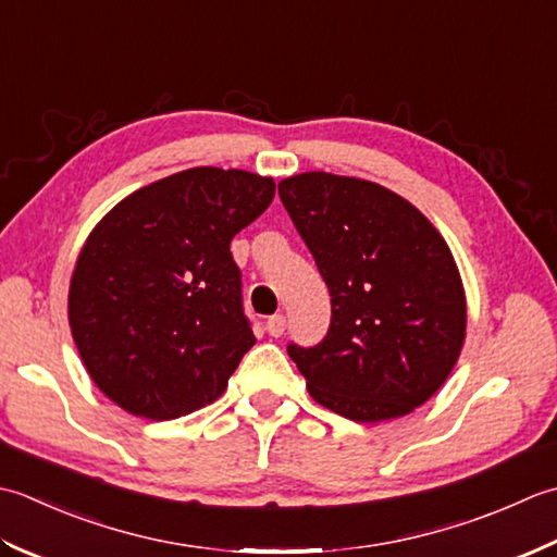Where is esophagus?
<instances>
[{"label":"esophagus","mask_w":557,"mask_h":557,"mask_svg":"<svg viewBox=\"0 0 557 557\" xmlns=\"http://www.w3.org/2000/svg\"><path fill=\"white\" fill-rule=\"evenodd\" d=\"M267 332H269V336H281L283 332H286V317L271 314L267 320Z\"/></svg>","instance_id":"esophagus-1"}]
</instances>
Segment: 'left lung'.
I'll return each mask as SVG.
<instances>
[{
    "label": "left lung",
    "instance_id": "1",
    "mask_svg": "<svg viewBox=\"0 0 557 557\" xmlns=\"http://www.w3.org/2000/svg\"><path fill=\"white\" fill-rule=\"evenodd\" d=\"M278 195L332 295L322 342L288 344L312 399L356 423L411 413L445 384L467 336L445 237L368 180L302 173L281 180Z\"/></svg>",
    "mask_w": 557,
    "mask_h": 557
}]
</instances>
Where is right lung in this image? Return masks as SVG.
<instances>
[{
    "mask_svg": "<svg viewBox=\"0 0 557 557\" xmlns=\"http://www.w3.org/2000/svg\"><path fill=\"white\" fill-rule=\"evenodd\" d=\"M274 191V180L247 170L189 168L136 189L90 231L70 286V326L108 399L173 421L225 392L257 342L231 240Z\"/></svg>",
    "mask_w": 557,
    "mask_h": 557,
    "instance_id": "add662e5",
    "label": "right lung"
}]
</instances>
